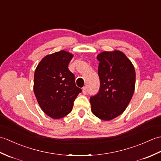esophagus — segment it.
<instances>
[{
  "label": "esophagus",
  "mask_w": 161,
  "mask_h": 161,
  "mask_svg": "<svg viewBox=\"0 0 161 161\" xmlns=\"http://www.w3.org/2000/svg\"><path fill=\"white\" fill-rule=\"evenodd\" d=\"M82 92H83V93H84V95L86 94V93H87V88H86V86L84 87V88H82Z\"/></svg>",
  "instance_id": "esophagus-1"
}]
</instances>
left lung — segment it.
<instances>
[{
	"label": "left lung",
	"mask_w": 161,
	"mask_h": 161,
	"mask_svg": "<svg viewBox=\"0 0 161 161\" xmlns=\"http://www.w3.org/2000/svg\"><path fill=\"white\" fill-rule=\"evenodd\" d=\"M100 86L90 97L93 114L103 120H111L122 114L131 101L136 84L134 67L120 51L98 54Z\"/></svg>",
	"instance_id": "1"
}]
</instances>
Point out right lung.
Segmentation results:
<instances>
[{"label":"right lung","mask_w":161,"mask_h":161,"mask_svg":"<svg viewBox=\"0 0 161 161\" xmlns=\"http://www.w3.org/2000/svg\"><path fill=\"white\" fill-rule=\"evenodd\" d=\"M72 54L64 50L47 55L37 66L34 77V92L43 111L59 119L71 112L74 101L81 92L68 69Z\"/></svg>","instance_id":"1"}]
</instances>
